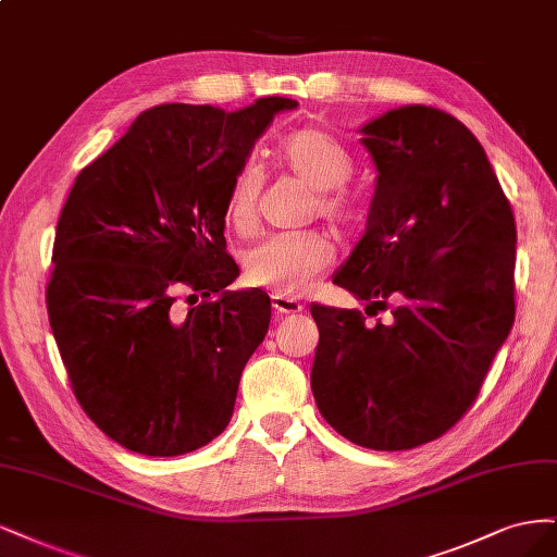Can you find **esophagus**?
Listing matches in <instances>:
<instances>
[{
	"mask_svg": "<svg viewBox=\"0 0 557 557\" xmlns=\"http://www.w3.org/2000/svg\"><path fill=\"white\" fill-rule=\"evenodd\" d=\"M273 312L275 317H286V314H298L302 312V305L296 298L289 296H273Z\"/></svg>",
	"mask_w": 557,
	"mask_h": 557,
	"instance_id": "esophagus-1",
	"label": "esophagus"
}]
</instances>
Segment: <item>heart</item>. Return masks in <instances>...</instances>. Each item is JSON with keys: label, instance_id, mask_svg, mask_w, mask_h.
<instances>
[{"label": "heart", "instance_id": "1", "mask_svg": "<svg viewBox=\"0 0 557 557\" xmlns=\"http://www.w3.org/2000/svg\"><path fill=\"white\" fill-rule=\"evenodd\" d=\"M282 159L298 177L317 191V208L333 222H347L351 203L343 187L351 177L349 152L335 138L317 129H302L286 138ZM263 173L257 164H245L231 181L224 201V220L238 236L257 226V203ZM333 245L321 233H280L249 247L243 257L245 280L277 296H300L333 263Z\"/></svg>", "mask_w": 557, "mask_h": 557}]
</instances>
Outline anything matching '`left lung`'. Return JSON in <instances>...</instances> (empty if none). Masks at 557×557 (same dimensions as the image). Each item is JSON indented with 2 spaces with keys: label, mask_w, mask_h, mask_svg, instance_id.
Masks as SVG:
<instances>
[{
  "label": "left lung",
  "mask_w": 557,
  "mask_h": 557,
  "mask_svg": "<svg viewBox=\"0 0 557 557\" xmlns=\"http://www.w3.org/2000/svg\"><path fill=\"white\" fill-rule=\"evenodd\" d=\"M376 169L363 238L333 282L391 324L312 305L310 384L339 435L407 451L444 435L479 396L513 324L516 224L481 143L430 106L366 122Z\"/></svg>",
  "instance_id": "left-lung-1"
}]
</instances>
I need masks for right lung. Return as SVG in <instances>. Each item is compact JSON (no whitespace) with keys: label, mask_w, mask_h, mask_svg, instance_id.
I'll list each match as a JSON object with an SVG mask.
<instances>
[{"label":"right lung","mask_w":557,"mask_h":557,"mask_svg":"<svg viewBox=\"0 0 557 557\" xmlns=\"http://www.w3.org/2000/svg\"><path fill=\"white\" fill-rule=\"evenodd\" d=\"M296 106H154L69 191L46 292L50 329L85 414L129 451H196L233 417L271 298L226 289L240 268L224 252V201L257 138ZM181 285L205 298L187 315L172 308Z\"/></svg>","instance_id":"right-lung-1"}]
</instances>
